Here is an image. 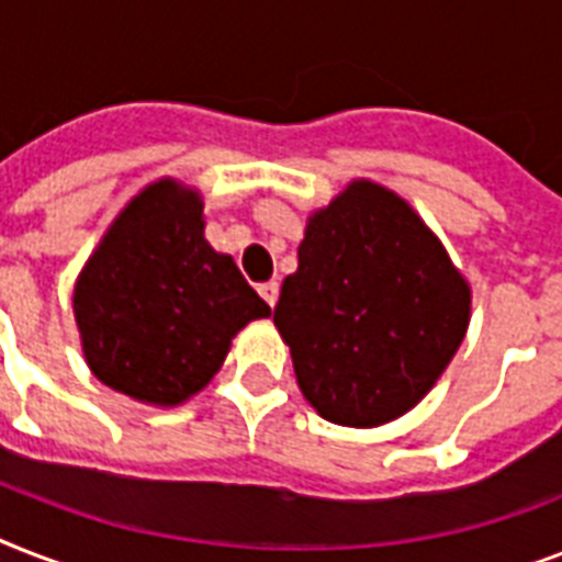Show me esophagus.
Here are the masks:
<instances>
[{"label": "esophagus", "instance_id": "34e87169", "mask_svg": "<svg viewBox=\"0 0 562 562\" xmlns=\"http://www.w3.org/2000/svg\"><path fill=\"white\" fill-rule=\"evenodd\" d=\"M259 294H262V300L268 303V306H277V300H280V285L277 282H262L259 285Z\"/></svg>", "mask_w": 562, "mask_h": 562}]
</instances>
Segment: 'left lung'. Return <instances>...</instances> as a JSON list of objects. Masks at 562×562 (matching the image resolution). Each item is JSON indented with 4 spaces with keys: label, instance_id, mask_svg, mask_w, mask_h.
<instances>
[{
    "label": "left lung",
    "instance_id": "left-lung-1",
    "mask_svg": "<svg viewBox=\"0 0 562 562\" xmlns=\"http://www.w3.org/2000/svg\"><path fill=\"white\" fill-rule=\"evenodd\" d=\"M273 324L312 408L373 428L435 387L470 326V285L400 194L352 180L308 218Z\"/></svg>",
    "mask_w": 562,
    "mask_h": 562
}]
</instances>
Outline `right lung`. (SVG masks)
Returning a JSON list of instances; mask_svg holds the SVG:
<instances>
[{
	"label": "right lung",
	"instance_id": "obj_1",
	"mask_svg": "<svg viewBox=\"0 0 562 562\" xmlns=\"http://www.w3.org/2000/svg\"><path fill=\"white\" fill-rule=\"evenodd\" d=\"M99 382L148 405L210 384L241 326L271 308L203 238V201L178 180L136 194L83 265L72 294Z\"/></svg>",
	"mask_w": 562,
	"mask_h": 562
}]
</instances>
